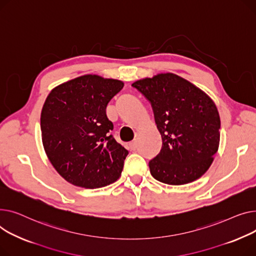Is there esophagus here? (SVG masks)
Masks as SVG:
<instances>
[{
	"label": "esophagus",
	"mask_w": 256,
	"mask_h": 256,
	"mask_svg": "<svg viewBox=\"0 0 256 256\" xmlns=\"http://www.w3.org/2000/svg\"><path fill=\"white\" fill-rule=\"evenodd\" d=\"M129 148H131V150H136V148H138V142H131L130 144H129Z\"/></svg>",
	"instance_id": "34e87169"
}]
</instances>
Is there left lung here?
<instances>
[{
	"mask_svg": "<svg viewBox=\"0 0 256 256\" xmlns=\"http://www.w3.org/2000/svg\"><path fill=\"white\" fill-rule=\"evenodd\" d=\"M132 86L150 101L162 138L160 153L148 162L159 182L184 185L211 166L220 142L216 104L204 91L174 73L140 80Z\"/></svg>",
	"mask_w": 256,
	"mask_h": 256,
	"instance_id": "1",
	"label": "left lung"
}]
</instances>
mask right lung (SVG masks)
Returning <instances> with one entry per match:
<instances>
[{
  "instance_id": "add662e5",
  "label": "right lung",
  "mask_w": 256,
  "mask_h": 256,
  "mask_svg": "<svg viewBox=\"0 0 256 256\" xmlns=\"http://www.w3.org/2000/svg\"><path fill=\"white\" fill-rule=\"evenodd\" d=\"M124 82L86 74L56 86L40 118L42 144L58 174L74 186L110 185L123 170L127 150L116 142L106 106Z\"/></svg>"
}]
</instances>
